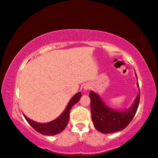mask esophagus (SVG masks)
<instances>
[{
  "label": "esophagus",
  "instance_id": "34e87169",
  "mask_svg": "<svg viewBox=\"0 0 158 158\" xmlns=\"http://www.w3.org/2000/svg\"><path fill=\"white\" fill-rule=\"evenodd\" d=\"M90 88H91V85L90 84H85L84 86V89L85 90H89L90 89Z\"/></svg>",
  "mask_w": 158,
  "mask_h": 158
}]
</instances>
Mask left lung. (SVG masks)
Segmentation results:
<instances>
[{"label": "left lung", "instance_id": "left-lung-1", "mask_svg": "<svg viewBox=\"0 0 158 158\" xmlns=\"http://www.w3.org/2000/svg\"><path fill=\"white\" fill-rule=\"evenodd\" d=\"M135 76L137 79L136 73ZM137 85L139 87L138 79ZM89 97L90 111L94 127L99 132L109 134L125 129L132 121L138 109L140 92L139 91L132 106L124 110H116L109 107L104 102L100 96L93 90L90 91Z\"/></svg>", "mask_w": 158, "mask_h": 158}]
</instances>
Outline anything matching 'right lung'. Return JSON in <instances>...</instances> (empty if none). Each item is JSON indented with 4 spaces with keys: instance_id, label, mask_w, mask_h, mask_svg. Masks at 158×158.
Listing matches in <instances>:
<instances>
[{
    "instance_id": "add662e5",
    "label": "right lung",
    "mask_w": 158,
    "mask_h": 158,
    "mask_svg": "<svg viewBox=\"0 0 158 158\" xmlns=\"http://www.w3.org/2000/svg\"><path fill=\"white\" fill-rule=\"evenodd\" d=\"M81 97V92L77 93V94L74 95L71 100L69 101V102L67 105L66 108L63 112L59 116L53 120L52 121L49 123H40L34 121L33 120L26 117L24 114L23 116L26 118V121L30 124L31 126L35 130H36L37 132L40 133L41 135H47V136H52L56 135L60 133L62 131L64 130L67 125L68 123L69 118V111L72 107L77 103Z\"/></svg>"
}]
</instances>
